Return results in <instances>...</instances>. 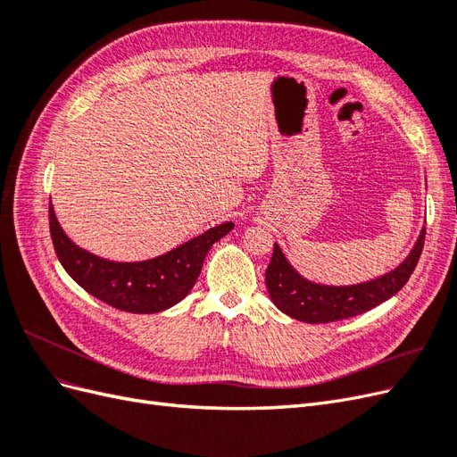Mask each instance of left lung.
I'll use <instances>...</instances> for the list:
<instances>
[{"instance_id":"left-lung-1","label":"left lung","mask_w":457,"mask_h":457,"mask_svg":"<svg viewBox=\"0 0 457 457\" xmlns=\"http://www.w3.org/2000/svg\"><path fill=\"white\" fill-rule=\"evenodd\" d=\"M425 228L410 255L400 265L376 280L354 286L314 284L289 265L280 245L274 244L272 259L265 272L269 295L284 314L307 324H326L362 314L391 299L408 282L423 252Z\"/></svg>"}]
</instances>
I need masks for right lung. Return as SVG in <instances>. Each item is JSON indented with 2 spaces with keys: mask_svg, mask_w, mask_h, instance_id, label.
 Returning a JSON list of instances; mask_svg holds the SVG:
<instances>
[{
  "mask_svg": "<svg viewBox=\"0 0 457 457\" xmlns=\"http://www.w3.org/2000/svg\"><path fill=\"white\" fill-rule=\"evenodd\" d=\"M49 228L61 265L87 294L120 311L152 314L177 305L188 295L207 252L234 228V223L213 227L168 253L135 262L108 261L81 250L61 228L51 202Z\"/></svg>",
  "mask_w": 457,
  "mask_h": 457,
  "instance_id": "obj_1",
  "label": "right lung"
}]
</instances>
